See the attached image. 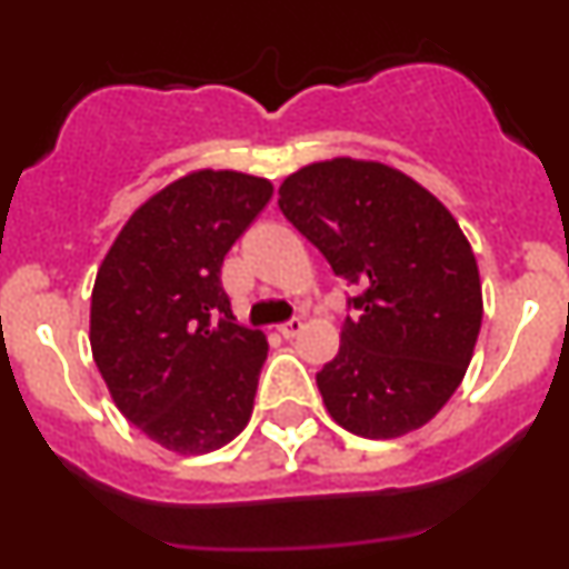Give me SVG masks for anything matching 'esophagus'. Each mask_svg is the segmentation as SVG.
Here are the masks:
<instances>
[{
    "label": "esophagus",
    "mask_w": 569,
    "mask_h": 569,
    "mask_svg": "<svg viewBox=\"0 0 569 569\" xmlns=\"http://www.w3.org/2000/svg\"><path fill=\"white\" fill-rule=\"evenodd\" d=\"M278 330L283 338H297L302 332V319L295 317V319L283 321V325H278Z\"/></svg>",
    "instance_id": "1"
}]
</instances>
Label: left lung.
<instances>
[{
    "mask_svg": "<svg viewBox=\"0 0 569 569\" xmlns=\"http://www.w3.org/2000/svg\"><path fill=\"white\" fill-rule=\"evenodd\" d=\"M286 220L358 286L338 355L317 375L347 432L391 440L460 388L481 327L476 256L429 189L382 162L336 157L280 183Z\"/></svg>",
    "mask_w": 569,
    "mask_h": 569,
    "instance_id": "8db88e82",
    "label": "left lung"
}]
</instances>
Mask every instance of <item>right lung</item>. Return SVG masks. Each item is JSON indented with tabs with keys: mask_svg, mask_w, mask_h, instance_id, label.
<instances>
[{
	"mask_svg": "<svg viewBox=\"0 0 569 569\" xmlns=\"http://www.w3.org/2000/svg\"><path fill=\"white\" fill-rule=\"evenodd\" d=\"M269 198L267 178L194 170L129 217L96 274V366L118 410L176 455L231 443L252 416L269 343L237 325L220 269Z\"/></svg>",
	"mask_w": 569,
	"mask_h": 569,
	"instance_id": "obj_1",
	"label": "right lung"
}]
</instances>
